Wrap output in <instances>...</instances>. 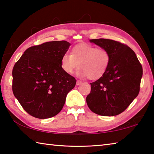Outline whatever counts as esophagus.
Instances as JSON below:
<instances>
[{
	"mask_svg": "<svg viewBox=\"0 0 154 154\" xmlns=\"http://www.w3.org/2000/svg\"><path fill=\"white\" fill-rule=\"evenodd\" d=\"M82 82H81V81L77 80V82H76V85H79L82 84Z\"/></svg>",
	"mask_w": 154,
	"mask_h": 154,
	"instance_id": "obj_1",
	"label": "esophagus"
}]
</instances>
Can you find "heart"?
Masks as SVG:
<instances>
[{
    "mask_svg": "<svg viewBox=\"0 0 154 154\" xmlns=\"http://www.w3.org/2000/svg\"><path fill=\"white\" fill-rule=\"evenodd\" d=\"M110 54L105 49L97 48L88 44H79L71 50V55L64 54L60 59L62 69L71 74L78 66L77 75L98 79L105 75L110 64Z\"/></svg>",
    "mask_w": 154,
    "mask_h": 154,
    "instance_id": "obj_1",
    "label": "heart"
}]
</instances>
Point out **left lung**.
<instances>
[{"label":"left lung","instance_id":"obj_1","mask_svg":"<svg viewBox=\"0 0 154 154\" xmlns=\"http://www.w3.org/2000/svg\"><path fill=\"white\" fill-rule=\"evenodd\" d=\"M90 42L106 49L111 59L105 75L90 83L87 105L96 114L117 116L139 94L142 66L134 51L126 45L106 38L90 39Z\"/></svg>","mask_w":154,"mask_h":154}]
</instances>
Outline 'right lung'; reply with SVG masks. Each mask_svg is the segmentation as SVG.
I'll use <instances>...</instances> for the list:
<instances>
[{
	"instance_id": "obj_1",
	"label": "right lung",
	"mask_w": 154,
	"mask_h": 154,
	"mask_svg": "<svg viewBox=\"0 0 154 154\" xmlns=\"http://www.w3.org/2000/svg\"><path fill=\"white\" fill-rule=\"evenodd\" d=\"M71 43L54 41L30 47L13 69L12 89L24 110L47 119L59 113L76 79L62 69L60 59Z\"/></svg>"
}]
</instances>
